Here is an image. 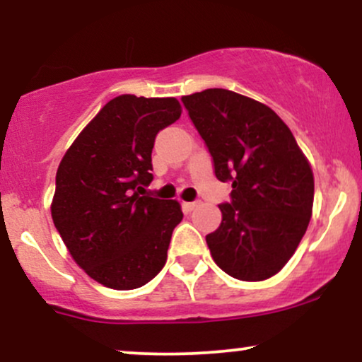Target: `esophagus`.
Here are the masks:
<instances>
[{"mask_svg": "<svg viewBox=\"0 0 362 362\" xmlns=\"http://www.w3.org/2000/svg\"><path fill=\"white\" fill-rule=\"evenodd\" d=\"M182 206H184V209L187 211V213H190V211H194L195 207L199 206V201H192V202H184V204H182Z\"/></svg>", "mask_w": 362, "mask_h": 362, "instance_id": "1", "label": "esophagus"}]
</instances>
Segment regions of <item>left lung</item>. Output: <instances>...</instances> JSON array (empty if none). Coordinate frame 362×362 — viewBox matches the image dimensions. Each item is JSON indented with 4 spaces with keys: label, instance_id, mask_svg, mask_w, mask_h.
Masks as SVG:
<instances>
[{
    "label": "left lung",
    "instance_id": "8db88e82",
    "mask_svg": "<svg viewBox=\"0 0 362 362\" xmlns=\"http://www.w3.org/2000/svg\"><path fill=\"white\" fill-rule=\"evenodd\" d=\"M204 139L218 180L230 182V202L207 247L219 269L240 281L272 277L306 233L315 182L293 132L264 103L209 88L182 97Z\"/></svg>",
    "mask_w": 362,
    "mask_h": 362
}]
</instances>
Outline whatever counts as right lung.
<instances>
[{
    "mask_svg": "<svg viewBox=\"0 0 362 362\" xmlns=\"http://www.w3.org/2000/svg\"><path fill=\"white\" fill-rule=\"evenodd\" d=\"M175 98L120 95L80 132L56 173L51 213L74 262L110 289H136L163 269L182 221L177 201L151 197L156 134L180 117Z\"/></svg>",
    "mask_w": 362,
    "mask_h": 362,
    "instance_id": "add662e5",
    "label": "right lung"
}]
</instances>
